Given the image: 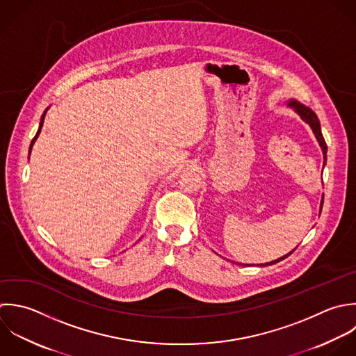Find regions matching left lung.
<instances>
[{"label":"left lung","instance_id":"obj_1","mask_svg":"<svg viewBox=\"0 0 356 356\" xmlns=\"http://www.w3.org/2000/svg\"><path fill=\"white\" fill-rule=\"evenodd\" d=\"M290 105H294V106H296V111L300 113V116H301L307 123H309V126L312 127V130H314V133H315V136H316V138H318V141H319V144H321V147H322L323 159H325V162H326V159H327V145H326V141H325V138H323V134H322V130H321V123H319V119H318L316 113H315L312 109H309V108H307V106H304V105H301V104H297V102H291ZM322 202H323V201H322ZM322 205H323V204H322ZM321 211H322V209H321ZM294 251H296V250H294ZM294 251H291L290 254L284 255L283 258L276 259V261H273V262H269V264H266V265L277 264V262L283 261L284 258H287L289 255H291Z\"/></svg>","mask_w":356,"mask_h":356}]
</instances>
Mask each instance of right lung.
I'll return each mask as SVG.
<instances>
[{"label": "right lung", "mask_w": 356, "mask_h": 356, "mask_svg": "<svg viewBox=\"0 0 356 356\" xmlns=\"http://www.w3.org/2000/svg\"><path fill=\"white\" fill-rule=\"evenodd\" d=\"M44 115H45V113H44ZM44 115L41 116V122H40V127H38V131H37V134L34 136V138L31 140V144H30V151H31V147H33V143H34V140H35V138H37V136L40 134V130H41V126H42V122H44ZM29 154H30V152H29Z\"/></svg>", "instance_id": "right-lung-1"}]
</instances>
